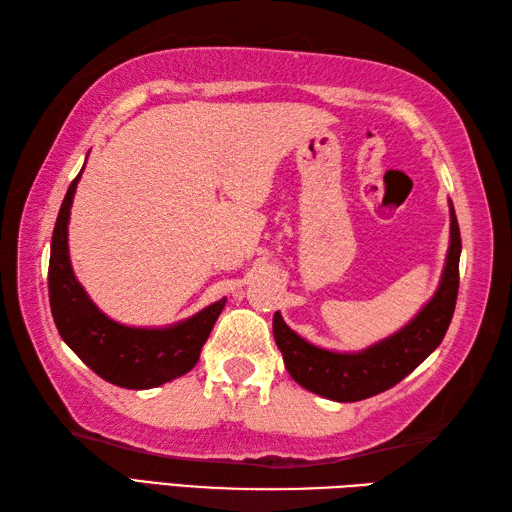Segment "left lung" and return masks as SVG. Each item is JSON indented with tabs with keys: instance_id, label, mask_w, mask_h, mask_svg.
Segmentation results:
<instances>
[{
	"instance_id": "1",
	"label": "left lung",
	"mask_w": 512,
	"mask_h": 512,
	"mask_svg": "<svg viewBox=\"0 0 512 512\" xmlns=\"http://www.w3.org/2000/svg\"><path fill=\"white\" fill-rule=\"evenodd\" d=\"M449 215V250L436 292L418 310L416 317L378 343L367 345L361 352L325 350L290 330L284 317L275 312V343L284 356L288 374L303 389L336 402L365 400L400 383L442 343L449 330L460 286L458 266L462 242L451 200Z\"/></svg>"
}]
</instances>
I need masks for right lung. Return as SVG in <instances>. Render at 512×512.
<instances>
[{
    "label": "right lung",
    "mask_w": 512,
    "mask_h": 512,
    "mask_svg": "<svg viewBox=\"0 0 512 512\" xmlns=\"http://www.w3.org/2000/svg\"><path fill=\"white\" fill-rule=\"evenodd\" d=\"M83 169L65 193L52 233L48 292L54 325L65 345L107 383L125 389L160 387L191 372L198 363L226 297L162 328H138L107 317L79 284L70 262V209Z\"/></svg>",
    "instance_id": "1"
}]
</instances>
